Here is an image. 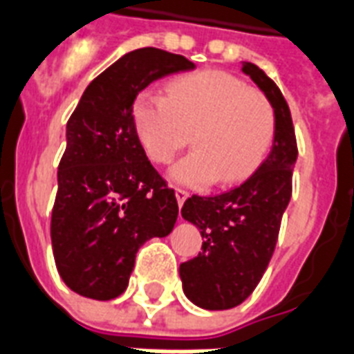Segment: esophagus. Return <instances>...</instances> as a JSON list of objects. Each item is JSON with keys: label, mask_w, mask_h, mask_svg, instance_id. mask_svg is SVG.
<instances>
[{"label": "esophagus", "mask_w": 354, "mask_h": 354, "mask_svg": "<svg viewBox=\"0 0 354 354\" xmlns=\"http://www.w3.org/2000/svg\"><path fill=\"white\" fill-rule=\"evenodd\" d=\"M189 197V191L184 189V187H176V201L180 206H184L185 198Z\"/></svg>", "instance_id": "obj_1"}]
</instances>
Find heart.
Wrapping results in <instances>:
<instances>
[{
  "instance_id": "obj_1",
  "label": "heart",
  "mask_w": 354,
  "mask_h": 354,
  "mask_svg": "<svg viewBox=\"0 0 354 354\" xmlns=\"http://www.w3.org/2000/svg\"><path fill=\"white\" fill-rule=\"evenodd\" d=\"M133 122L142 148L159 165L170 163L193 133L195 150L170 170L174 182L193 187L217 178L223 185L243 182L268 156L276 137L268 97L219 69L174 78L169 95L142 90L133 103Z\"/></svg>"
}]
</instances>
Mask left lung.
Wrapping results in <instances>:
<instances>
[{
    "label": "left lung",
    "instance_id": "obj_1",
    "mask_svg": "<svg viewBox=\"0 0 354 354\" xmlns=\"http://www.w3.org/2000/svg\"><path fill=\"white\" fill-rule=\"evenodd\" d=\"M242 71L268 97L276 112L272 151L242 185L216 197L193 195L182 216L197 225L203 248L180 264L185 297L204 310H229L255 290L268 268L281 217L292 195L298 148L289 104L263 69L243 62Z\"/></svg>",
    "mask_w": 354,
    "mask_h": 354
}]
</instances>
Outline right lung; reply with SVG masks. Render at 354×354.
Listing matches in <instances>:
<instances>
[{"mask_svg": "<svg viewBox=\"0 0 354 354\" xmlns=\"http://www.w3.org/2000/svg\"><path fill=\"white\" fill-rule=\"evenodd\" d=\"M191 69L180 54L138 48L93 78L71 114L50 236L59 276L82 297H120L138 248L174 229L176 195L146 157L133 103L151 82Z\"/></svg>", "mask_w": 354, "mask_h": 354, "instance_id": "1", "label": "right lung"}]
</instances>
